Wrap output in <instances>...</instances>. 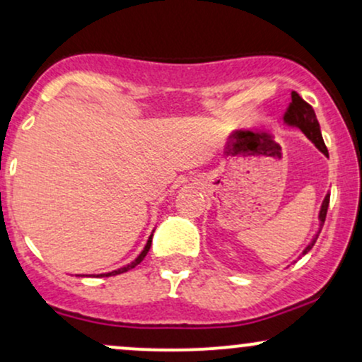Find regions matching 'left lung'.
<instances>
[{
	"mask_svg": "<svg viewBox=\"0 0 362 362\" xmlns=\"http://www.w3.org/2000/svg\"><path fill=\"white\" fill-rule=\"evenodd\" d=\"M284 121H286L287 124H291V127H298L299 129H301L304 135L310 138L311 144H315V147L328 157L327 145H325L322 132H320V124H318V119H316L315 111H313L311 105L308 104L298 92L291 93V103H289V105H287V111H286V115H284ZM328 203H330V193L325 197V200L322 203V210H320V227H323L325 218H327ZM320 230H318V234H320ZM318 234L315 235V239H313L310 245H308L306 250L303 251V255H306L308 251L311 250L313 245L316 243V239H318Z\"/></svg>",
	"mask_w": 362,
	"mask_h": 362,
	"instance_id": "left-lung-1",
	"label": "left lung"
}]
</instances>
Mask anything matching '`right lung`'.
Returning a JSON list of instances; mask_svg holds the SVG:
<instances>
[{
	"mask_svg": "<svg viewBox=\"0 0 362 362\" xmlns=\"http://www.w3.org/2000/svg\"><path fill=\"white\" fill-rule=\"evenodd\" d=\"M150 246H152V235H150L148 238V241H147V245H145V247H144V251H141L140 255H138V258L136 259H133L132 263H129V265H127V267H123V269H117V270H115V272H109V274H100L99 277H111V275H119V274H124V272H128V270H132V269H135V267L138 265V263L141 262V259H144L145 257H147V253H148V250H150Z\"/></svg>",
	"mask_w": 362,
	"mask_h": 362,
	"instance_id": "1",
	"label": "right lung"
}]
</instances>
